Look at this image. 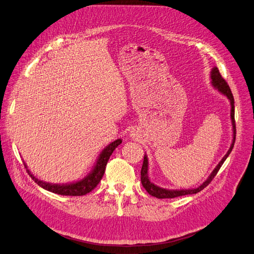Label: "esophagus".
Segmentation results:
<instances>
[{
  "mask_svg": "<svg viewBox=\"0 0 254 254\" xmlns=\"http://www.w3.org/2000/svg\"><path fill=\"white\" fill-rule=\"evenodd\" d=\"M134 136H136V132H134V131H130V137H132V138H134Z\"/></svg>",
  "mask_w": 254,
  "mask_h": 254,
  "instance_id": "1",
  "label": "esophagus"
}]
</instances>
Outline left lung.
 I'll use <instances>...</instances> for the list:
<instances>
[{
    "label": "left lung",
    "mask_w": 254,
    "mask_h": 254,
    "mask_svg": "<svg viewBox=\"0 0 254 254\" xmlns=\"http://www.w3.org/2000/svg\"><path fill=\"white\" fill-rule=\"evenodd\" d=\"M210 79H211V86L217 90L219 93H222L224 96H226L231 104V121H232V126H233V140L232 144L230 146V149L226 153V155L222 158V160L218 162V164L215 166L212 173L209 175V177L206 179L203 184H201L199 187L197 188H192V189H181V190H170V189H164L161 187H158L157 185L154 183H152L148 177V168H149V162H148V157L145 154L144 156V161L142 165V170H141V182L143 187L146 189V191L151 195L154 196L156 198L162 199V198H176L179 196H184V195H190V194H196L200 192L201 190H203L206 186L212 181V179L216 176L217 172L219 171V168L223 165L225 160L228 158L230 153L232 152V149L235 144V139H236V125H235V106H234V97L231 92V89L229 87V84L227 81L223 78V76L219 73L217 67H213L210 71Z\"/></svg>",
    "instance_id": "1"
}]
</instances>
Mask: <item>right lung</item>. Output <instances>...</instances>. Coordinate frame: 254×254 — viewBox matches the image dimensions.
<instances>
[{
  "instance_id": "1",
  "label": "right lung",
  "mask_w": 254,
  "mask_h": 254,
  "mask_svg": "<svg viewBox=\"0 0 254 254\" xmlns=\"http://www.w3.org/2000/svg\"><path fill=\"white\" fill-rule=\"evenodd\" d=\"M123 142L122 139H117L114 142L110 143L108 146H106L102 152H101L96 164L94 165L93 170L91 173L84 177L83 179L73 182V183H68V184H51L47 183L44 181H41L35 177V175H32L29 170H27V166L24 162V166L26 167V172L29 174L31 179L35 181L40 187L43 189L50 191L52 193L58 194V195H65V196H82L90 193L92 190H94L97 185L100 183L101 179L103 178V175L105 173V168L106 164L108 162V159L110 158V155L113 153L114 149L121 145Z\"/></svg>"
}]
</instances>
